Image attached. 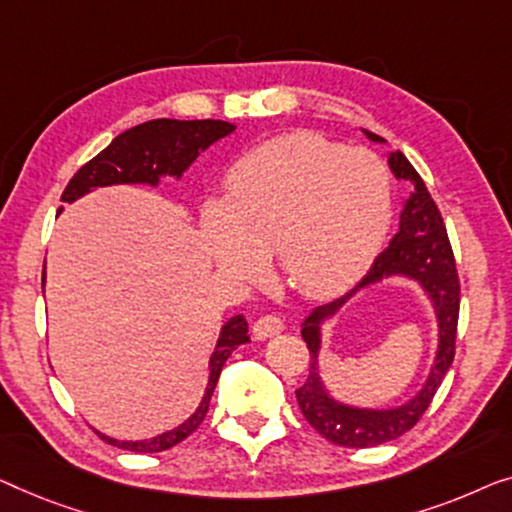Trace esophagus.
Masks as SVG:
<instances>
[{
	"mask_svg": "<svg viewBox=\"0 0 512 512\" xmlns=\"http://www.w3.org/2000/svg\"><path fill=\"white\" fill-rule=\"evenodd\" d=\"M285 329V322L278 318V315H264L253 325V336L257 341H266V338L280 334Z\"/></svg>",
	"mask_w": 512,
	"mask_h": 512,
	"instance_id": "34e87169",
	"label": "esophagus"
}]
</instances>
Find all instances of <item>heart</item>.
Returning <instances> with one entry per match:
<instances>
[{
  "mask_svg": "<svg viewBox=\"0 0 512 512\" xmlns=\"http://www.w3.org/2000/svg\"><path fill=\"white\" fill-rule=\"evenodd\" d=\"M392 218L390 178L369 150L297 132L257 146L229 169L199 227L215 266L248 280L273 250L292 290L329 297L378 255Z\"/></svg>",
  "mask_w": 512,
  "mask_h": 512,
  "instance_id": "b5f03b06",
  "label": "heart"
}]
</instances>
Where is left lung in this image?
Masks as SVG:
<instances>
[{"label":"left lung","mask_w":512,"mask_h":512,"mask_svg":"<svg viewBox=\"0 0 512 512\" xmlns=\"http://www.w3.org/2000/svg\"><path fill=\"white\" fill-rule=\"evenodd\" d=\"M366 139L373 143H385L378 134L366 132ZM392 174L397 181H408L413 192L403 201L399 215V232L394 234L383 253L376 257L371 269L359 283L341 299L331 304L313 308V313L301 322V336L311 352V373L306 383L297 390L299 408L308 424L327 438V441L343 445V448H373V445L394 441L429 408L431 399L441 387L452 359H455V338L459 320V278L455 255H452L448 232H445L441 211L431 199L427 185L413 164L406 160L401 150L387 155ZM387 277H406L423 287L435 306L439 322V345L435 364L423 387L401 407L390 409H364L343 404L330 397L319 378V348L321 347V325L340 310L357 291L377 284Z\"/></svg>","instance_id":"8db88e82"}]
</instances>
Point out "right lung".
Returning a JSON list of instances; mask_svg holds the SVG:
<instances>
[{
  "label": "right lung",
  "mask_w": 512,
  "mask_h": 512,
  "mask_svg": "<svg viewBox=\"0 0 512 512\" xmlns=\"http://www.w3.org/2000/svg\"><path fill=\"white\" fill-rule=\"evenodd\" d=\"M234 132L232 122L225 120H171L157 118L148 120L143 125H136L127 132L115 136L97 157H92L88 164H83L71 178L69 185L64 187L62 201L64 204H74L76 199L106 185H150L157 187L162 178H181L192 162L211 148L215 141L225 139ZM64 211V206L57 208V215ZM43 283H46V269H43ZM248 322L243 315L229 318L220 329L218 343H215L213 355L208 359V383L206 392L201 397L199 406L194 413L187 417L178 427L157 434L153 438H143V441H118V438L97 434L106 443L115 448L132 450V452H162L174 448L176 443L185 441L194 429L199 427L208 413V403H211L213 390L218 385L220 371L229 355L248 343Z\"/></svg>",
  "instance_id": "1"
}]
</instances>
